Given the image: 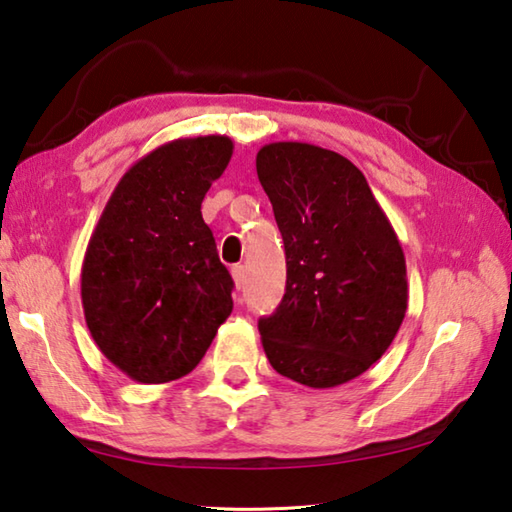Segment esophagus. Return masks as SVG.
<instances>
[{
	"instance_id": "34e87169",
	"label": "esophagus",
	"mask_w": 512,
	"mask_h": 512,
	"mask_svg": "<svg viewBox=\"0 0 512 512\" xmlns=\"http://www.w3.org/2000/svg\"><path fill=\"white\" fill-rule=\"evenodd\" d=\"M232 280H235V287L241 289L246 282V266L244 264H235L232 266Z\"/></svg>"
}]
</instances>
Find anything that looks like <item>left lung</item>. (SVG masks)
Wrapping results in <instances>:
<instances>
[{"label": "left lung", "instance_id": "8db88e82", "mask_svg": "<svg viewBox=\"0 0 512 512\" xmlns=\"http://www.w3.org/2000/svg\"><path fill=\"white\" fill-rule=\"evenodd\" d=\"M287 255V289L259 334L271 366L309 388L345 384L393 343L409 284L388 216L343 155L302 142L257 153Z\"/></svg>", "mask_w": 512, "mask_h": 512}]
</instances>
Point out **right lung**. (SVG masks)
I'll use <instances>...</instances> for the list:
<instances>
[{
    "mask_svg": "<svg viewBox=\"0 0 512 512\" xmlns=\"http://www.w3.org/2000/svg\"><path fill=\"white\" fill-rule=\"evenodd\" d=\"M232 149L230 137L205 135L144 155L85 250V323L106 359L142 384L189 375L232 311L235 282L201 214Z\"/></svg>",
    "mask_w": 512,
    "mask_h": 512,
    "instance_id": "1",
    "label": "right lung"
}]
</instances>
